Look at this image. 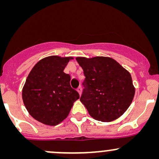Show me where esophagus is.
<instances>
[{
    "label": "esophagus",
    "mask_w": 159,
    "mask_h": 159,
    "mask_svg": "<svg viewBox=\"0 0 159 159\" xmlns=\"http://www.w3.org/2000/svg\"><path fill=\"white\" fill-rule=\"evenodd\" d=\"M81 90H82L81 87H78V89H77V91L78 92V93H79L80 96H81Z\"/></svg>",
    "instance_id": "34e87169"
}]
</instances>
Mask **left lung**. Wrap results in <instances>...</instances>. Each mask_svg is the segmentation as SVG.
I'll list each match as a JSON object with an SVG mask.
<instances>
[{"instance_id":"left-lung-1","label":"left lung","mask_w":159,"mask_h":159,"mask_svg":"<svg viewBox=\"0 0 159 159\" xmlns=\"http://www.w3.org/2000/svg\"><path fill=\"white\" fill-rule=\"evenodd\" d=\"M84 70V89L80 101L95 120L111 122L130 106L135 89L130 73L107 57H76Z\"/></svg>"}]
</instances>
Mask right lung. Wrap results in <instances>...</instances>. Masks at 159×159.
<instances>
[{"instance_id": "obj_1", "label": "right lung", "mask_w": 159, "mask_h": 159, "mask_svg": "<svg viewBox=\"0 0 159 159\" xmlns=\"http://www.w3.org/2000/svg\"><path fill=\"white\" fill-rule=\"evenodd\" d=\"M72 57L50 56L40 60L27 76L22 90L26 109L34 119L56 125L67 117L79 94L71 87L63 70Z\"/></svg>"}]
</instances>
